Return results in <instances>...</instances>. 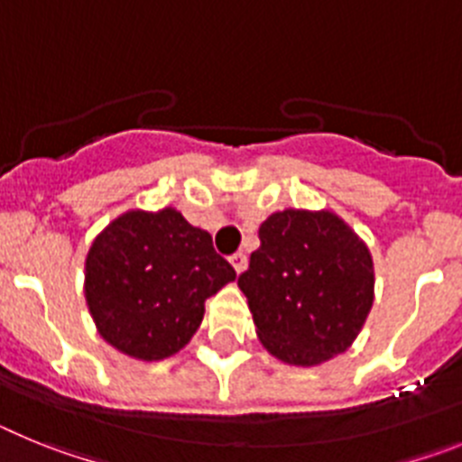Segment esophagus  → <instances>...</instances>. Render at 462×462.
<instances>
[{
	"label": "esophagus",
	"instance_id": "esophagus-1",
	"mask_svg": "<svg viewBox=\"0 0 462 462\" xmlns=\"http://www.w3.org/2000/svg\"><path fill=\"white\" fill-rule=\"evenodd\" d=\"M230 263H232V267H235L236 274H242V272L246 270L248 258H246V254H242V251H236L235 255H230Z\"/></svg>",
	"mask_w": 462,
	"mask_h": 462
}]
</instances>
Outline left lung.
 I'll use <instances>...</instances> for the list:
<instances>
[{
    "mask_svg": "<svg viewBox=\"0 0 462 462\" xmlns=\"http://www.w3.org/2000/svg\"><path fill=\"white\" fill-rule=\"evenodd\" d=\"M258 236L236 283L263 346L298 367L346 351L374 302L370 248L332 211H276Z\"/></svg>",
    "mask_w": 462,
    "mask_h": 462,
    "instance_id": "left-lung-1",
    "label": "left lung"
}]
</instances>
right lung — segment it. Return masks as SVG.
Returning a JSON list of instances; mask_svg holds the SVG:
<instances>
[{
  "label": "right lung",
  "instance_id": "1",
  "mask_svg": "<svg viewBox=\"0 0 462 462\" xmlns=\"http://www.w3.org/2000/svg\"><path fill=\"white\" fill-rule=\"evenodd\" d=\"M236 272L211 235L176 208L127 211L104 227L86 258V302L99 335L120 353L162 360L198 332L204 302Z\"/></svg>",
  "mask_w": 462,
  "mask_h": 462
}]
</instances>
